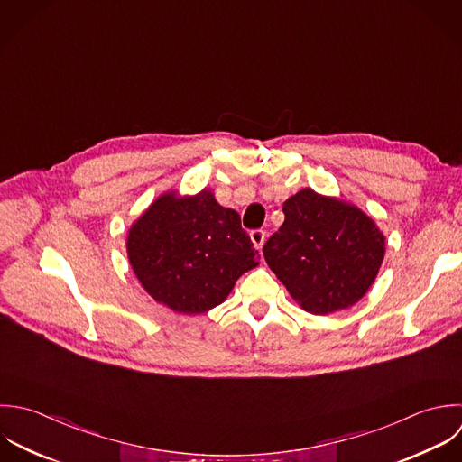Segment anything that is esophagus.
<instances>
[{
    "mask_svg": "<svg viewBox=\"0 0 462 462\" xmlns=\"http://www.w3.org/2000/svg\"><path fill=\"white\" fill-rule=\"evenodd\" d=\"M250 239H252V243L255 245V248L261 250L263 245H264L266 234H264V230H252V232H250Z\"/></svg>",
    "mask_w": 462,
    "mask_h": 462,
    "instance_id": "esophagus-1",
    "label": "esophagus"
}]
</instances>
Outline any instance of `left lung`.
Listing matches in <instances>:
<instances>
[{
    "instance_id": "left-lung-1",
    "label": "left lung",
    "mask_w": 462,
    "mask_h": 462,
    "mask_svg": "<svg viewBox=\"0 0 462 462\" xmlns=\"http://www.w3.org/2000/svg\"><path fill=\"white\" fill-rule=\"evenodd\" d=\"M284 223L263 254L293 300L308 313L355 306L385 257V236L356 205L302 189L282 205Z\"/></svg>"
}]
</instances>
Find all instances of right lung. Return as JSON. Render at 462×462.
<instances>
[{
	"label": "right lung",
	"mask_w": 462,
	"mask_h": 462,
	"mask_svg": "<svg viewBox=\"0 0 462 462\" xmlns=\"http://www.w3.org/2000/svg\"><path fill=\"white\" fill-rule=\"evenodd\" d=\"M125 248L143 290L183 315L219 306L236 281L259 264L239 214L221 207L207 189L158 196L131 225Z\"/></svg>",
	"instance_id": "add662e5"
}]
</instances>
